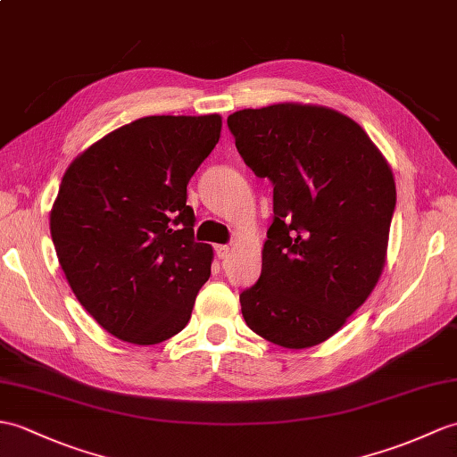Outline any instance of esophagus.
Returning a JSON list of instances; mask_svg holds the SVG:
<instances>
[{
  "instance_id": "obj_1",
  "label": "esophagus",
  "mask_w": 457,
  "mask_h": 457,
  "mask_svg": "<svg viewBox=\"0 0 457 457\" xmlns=\"http://www.w3.org/2000/svg\"><path fill=\"white\" fill-rule=\"evenodd\" d=\"M216 254L220 259H226L229 254V247L228 245H216Z\"/></svg>"
}]
</instances>
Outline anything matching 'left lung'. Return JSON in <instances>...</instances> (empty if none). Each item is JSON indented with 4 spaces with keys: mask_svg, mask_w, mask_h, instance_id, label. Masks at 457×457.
<instances>
[{
    "mask_svg": "<svg viewBox=\"0 0 457 457\" xmlns=\"http://www.w3.org/2000/svg\"><path fill=\"white\" fill-rule=\"evenodd\" d=\"M251 171L272 183L262 270L239 294L251 331L286 348L335 335L384 270L394 173L348 116L280 103L228 116Z\"/></svg>",
    "mask_w": 457,
    "mask_h": 457,
    "instance_id": "left-lung-1",
    "label": "left lung"
}]
</instances>
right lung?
<instances>
[{
	"label": "right lung",
	"mask_w": 457,
	"mask_h": 457,
	"mask_svg": "<svg viewBox=\"0 0 457 457\" xmlns=\"http://www.w3.org/2000/svg\"><path fill=\"white\" fill-rule=\"evenodd\" d=\"M220 114L145 116L95 142L68 167L50 233L73 294L126 343L183 331L208 278L187 185L220 140Z\"/></svg>",
	"instance_id": "right-lung-1"
}]
</instances>
